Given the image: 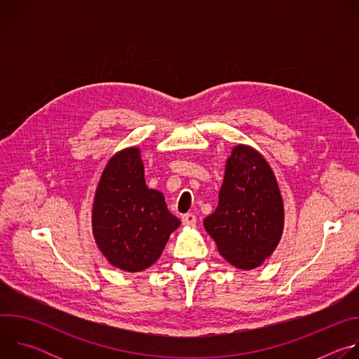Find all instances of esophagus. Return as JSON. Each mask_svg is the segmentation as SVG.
I'll use <instances>...</instances> for the list:
<instances>
[{
    "label": "esophagus",
    "mask_w": 359,
    "mask_h": 359,
    "mask_svg": "<svg viewBox=\"0 0 359 359\" xmlns=\"http://www.w3.org/2000/svg\"><path fill=\"white\" fill-rule=\"evenodd\" d=\"M182 222H183V224H184V226H196L197 219H196V216H194V215L187 213V215H183Z\"/></svg>",
    "instance_id": "esophagus-1"
}]
</instances>
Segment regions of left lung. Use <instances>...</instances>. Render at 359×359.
Instances as JSON below:
<instances>
[{"label": "left lung", "mask_w": 359, "mask_h": 359, "mask_svg": "<svg viewBox=\"0 0 359 359\" xmlns=\"http://www.w3.org/2000/svg\"><path fill=\"white\" fill-rule=\"evenodd\" d=\"M219 252L240 270L260 267L280 244L284 203L276 175L262 153L236 144L226 161L215 213L203 222Z\"/></svg>", "instance_id": "8db88e82"}]
</instances>
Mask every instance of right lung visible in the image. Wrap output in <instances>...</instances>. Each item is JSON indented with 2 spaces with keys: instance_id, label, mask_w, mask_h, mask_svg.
<instances>
[{
  "instance_id": "right-lung-1",
  "label": "right lung",
  "mask_w": 359,
  "mask_h": 359,
  "mask_svg": "<svg viewBox=\"0 0 359 359\" xmlns=\"http://www.w3.org/2000/svg\"><path fill=\"white\" fill-rule=\"evenodd\" d=\"M179 226L163 193L146 186L140 149L116 151L100 175L92 204V234L108 263L128 273L149 269Z\"/></svg>"
}]
</instances>
